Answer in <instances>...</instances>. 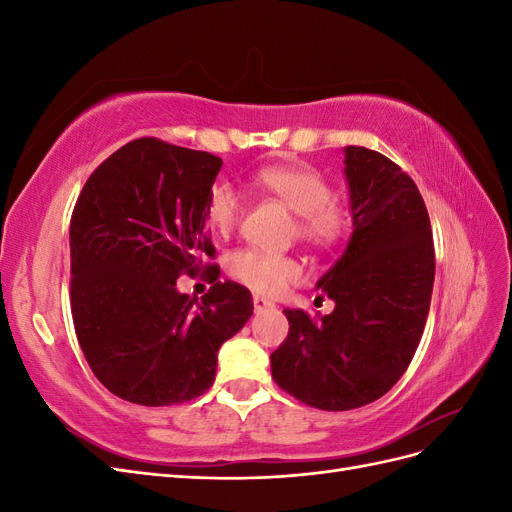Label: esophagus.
<instances>
[{
  "instance_id": "34e87169",
  "label": "esophagus",
  "mask_w": 512,
  "mask_h": 512,
  "mask_svg": "<svg viewBox=\"0 0 512 512\" xmlns=\"http://www.w3.org/2000/svg\"><path fill=\"white\" fill-rule=\"evenodd\" d=\"M254 309L260 314V312H267V309H275V305L262 297H254Z\"/></svg>"
}]
</instances>
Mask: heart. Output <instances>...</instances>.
Masks as SVG:
<instances>
[{"mask_svg":"<svg viewBox=\"0 0 512 512\" xmlns=\"http://www.w3.org/2000/svg\"><path fill=\"white\" fill-rule=\"evenodd\" d=\"M256 185L294 213V235L316 250L342 241L352 224L346 203L333 196L331 181L307 166L275 164L258 170ZM243 200L230 183H215L207 196V222L213 230L228 232L241 218ZM232 277L260 294H280L301 280V265L294 258L260 250H239L228 258Z\"/></svg>","mask_w":512,"mask_h":512,"instance_id":"heart-1","label":"heart"}]
</instances>
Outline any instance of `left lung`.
Returning <instances> with one entry per match:
<instances>
[{"label": "left lung", "instance_id": "8db88e82", "mask_svg": "<svg viewBox=\"0 0 512 512\" xmlns=\"http://www.w3.org/2000/svg\"><path fill=\"white\" fill-rule=\"evenodd\" d=\"M352 235L320 288L335 303L314 322L284 309L286 342L271 374L303 404L342 412L371 404L404 376L429 314L436 254L416 183L365 147H344Z\"/></svg>", "mask_w": 512, "mask_h": 512}]
</instances>
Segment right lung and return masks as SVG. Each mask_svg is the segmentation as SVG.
Here are the masks:
<instances>
[{
  "label": "right lung",
  "instance_id": "add662e5",
  "mask_svg": "<svg viewBox=\"0 0 512 512\" xmlns=\"http://www.w3.org/2000/svg\"><path fill=\"white\" fill-rule=\"evenodd\" d=\"M222 160L138 138L104 160L70 220L74 331L96 378L138 406H173L215 380L220 346L254 314L252 294L218 282L203 299L177 290L181 273L213 258L207 196Z\"/></svg>",
  "mask_w": 512,
  "mask_h": 512
}]
</instances>
